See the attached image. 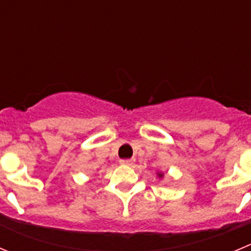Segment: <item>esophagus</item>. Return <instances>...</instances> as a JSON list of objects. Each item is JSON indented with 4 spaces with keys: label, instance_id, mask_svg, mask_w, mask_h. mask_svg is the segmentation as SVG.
<instances>
[{
    "label": "esophagus",
    "instance_id": "esophagus-1",
    "mask_svg": "<svg viewBox=\"0 0 251 251\" xmlns=\"http://www.w3.org/2000/svg\"><path fill=\"white\" fill-rule=\"evenodd\" d=\"M135 163L134 159H124V160H121V164L122 165H133V164Z\"/></svg>",
    "mask_w": 251,
    "mask_h": 251
}]
</instances>
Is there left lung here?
<instances>
[{"label":"left lung","mask_w":251,"mask_h":251,"mask_svg":"<svg viewBox=\"0 0 251 251\" xmlns=\"http://www.w3.org/2000/svg\"><path fill=\"white\" fill-rule=\"evenodd\" d=\"M156 174H157V177H161V178L164 177V174L161 173V171H160V173H156Z\"/></svg>","instance_id":"left-lung-1"}]
</instances>
